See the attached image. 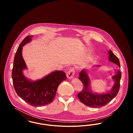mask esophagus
Here are the masks:
<instances>
[{"mask_svg":"<svg viewBox=\"0 0 133 133\" xmlns=\"http://www.w3.org/2000/svg\"><path fill=\"white\" fill-rule=\"evenodd\" d=\"M75 74V70L74 68H71L69 70L67 74V77L69 79H72Z\"/></svg>","mask_w":133,"mask_h":133,"instance_id":"1","label":"esophagus"}]
</instances>
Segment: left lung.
Wrapping results in <instances>:
<instances>
[{
	"label": "left lung",
	"mask_w": 133,
	"mask_h": 133,
	"mask_svg": "<svg viewBox=\"0 0 133 133\" xmlns=\"http://www.w3.org/2000/svg\"><path fill=\"white\" fill-rule=\"evenodd\" d=\"M109 61L117 64L120 67L119 59L112 51H108ZM97 67H100L97 65ZM87 70L83 69L79 74V79L82 82L84 85L82 91L78 94L80 101L85 105L92 108L102 107L107 105L117 96L120 89L121 73L119 70L116 72V74L112 77L114 80V85L112 89L109 92L103 94L93 93L91 89L90 79H89Z\"/></svg>",
	"instance_id": "left-lung-1"
}]
</instances>
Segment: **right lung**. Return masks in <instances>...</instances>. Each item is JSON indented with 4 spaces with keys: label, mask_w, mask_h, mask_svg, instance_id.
I'll use <instances>...</instances> for the list:
<instances>
[{
    "label": "right lung",
    "mask_w": 133,
    "mask_h": 133,
    "mask_svg": "<svg viewBox=\"0 0 133 133\" xmlns=\"http://www.w3.org/2000/svg\"><path fill=\"white\" fill-rule=\"evenodd\" d=\"M33 36H27L16 51L13 62L12 78L15 92L27 103L33 107H41L52 102L60 83L67 79L65 73L56 70L44 77L32 81L27 79L23 71L27 67L22 57V47L29 43Z\"/></svg>",
    "instance_id": "add662e5"
}]
</instances>
